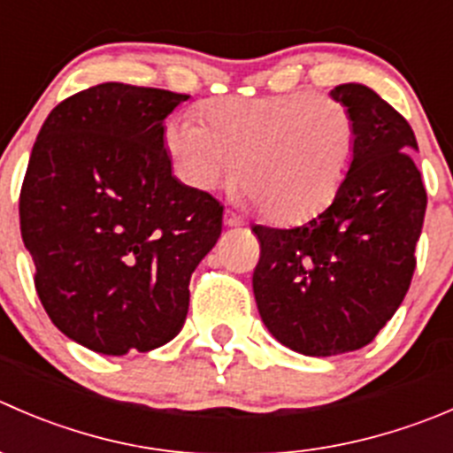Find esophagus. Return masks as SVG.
<instances>
[{"instance_id": "1", "label": "esophagus", "mask_w": 453, "mask_h": 453, "mask_svg": "<svg viewBox=\"0 0 453 453\" xmlns=\"http://www.w3.org/2000/svg\"><path fill=\"white\" fill-rule=\"evenodd\" d=\"M223 223H226L227 227H239L243 226V219H241L239 214L232 212V210H226V214H223Z\"/></svg>"}]
</instances>
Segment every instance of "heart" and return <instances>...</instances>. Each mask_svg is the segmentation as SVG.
I'll return each instance as SVG.
<instances>
[{
  "label": "heart",
  "mask_w": 453,
  "mask_h": 453,
  "mask_svg": "<svg viewBox=\"0 0 453 453\" xmlns=\"http://www.w3.org/2000/svg\"><path fill=\"white\" fill-rule=\"evenodd\" d=\"M201 124L173 119L164 143L174 173L201 192L239 179L236 195L274 221L323 210L343 186L357 150V121L332 96L298 90L227 96L199 110Z\"/></svg>",
  "instance_id": "b5f03b06"
}]
</instances>
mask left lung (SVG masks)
Returning <instances> with one entry per match:
<instances>
[{
	"label": "left lung",
	"mask_w": 453,
	"mask_h": 453,
	"mask_svg": "<svg viewBox=\"0 0 453 453\" xmlns=\"http://www.w3.org/2000/svg\"><path fill=\"white\" fill-rule=\"evenodd\" d=\"M329 96L357 121L343 186L303 226L252 227L261 243L252 276L258 314L279 343L305 357L374 341L410 289L427 208L405 117L363 83H341Z\"/></svg>",
	"instance_id": "obj_1"
}]
</instances>
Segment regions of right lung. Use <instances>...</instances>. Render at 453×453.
<instances>
[{"mask_svg": "<svg viewBox=\"0 0 453 453\" xmlns=\"http://www.w3.org/2000/svg\"><path fill=\"white\" fill-rule=\"evenodd\" d=\"M179 92L105 81L52 108L19 195L21 239L55 327L105 354L150 352L186 323L190 276L223 205L173 174Z\"/></svg>", "mask_w": 453, "mask_h": 453, "instance_id": "1", "label": "right lung"}]
</instances>
